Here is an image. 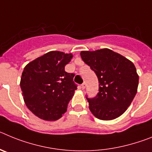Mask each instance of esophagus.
<instances>
[{
    "label": "esophagus",
    "instance_id": "obj_1",
    "mask_svg": "<svg viewBox=\"0 0 152 152\" xmlns=\"http://www.w3.org/2000/svg\"><path fill=\"white\" fill-rule=\"evenodd\" d=\"M80 88H82V89H84V88H85V83H83V84L80 85Z\"/></svg>",
    "mask_w": 152,
    "mask_h": 152
}]
</instances>
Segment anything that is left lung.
<instances>
[{"mask_svg": "<svg viewBox=\"0 0 152 152\" xmlns=\"http://www.w3.org/2000/svg\"><path fill=\"white\" fill-rule=\"evenodd\" d=\"M80 57L94 72L99 92L93 98L86 96L89 109L102 120H112L127 110L138 89L139 75L132 61L109 49L82 51Z\"/></svg>", "mask_w": 152, "mask_h": 152, "instance_id": "obj_1", "label": "left lung"}]
</instances>
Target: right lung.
Listing matches in <instances>:
<instances>
[{"mask_svg": "<svg viewBox=\"0 0 152 152\" xmlns=\"http://www.w3.org/2000/svg\"><path fill=\"white\" fill-rule=\"evenodd\" d=\"M72 58V54L52 51L24 68L20 80L24 102L40 119L55 121L67 111L77 87L75 74L64 71Z\"/></svg>", "mask_w": 152, "mask_h": 152, "instance_id": "1", "label": "right lung"}]
</instances>
